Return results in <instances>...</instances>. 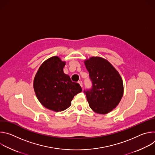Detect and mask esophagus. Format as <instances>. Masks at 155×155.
Masks as SVG:
<instances>
[{"label": "esophagus", "mask_w": 155, "mask_h": 155, "mask_svg": "<svg viewBox=\"0 0 155 155\" xmlns=\"http://www.w3.org/2000/svg\"><path fill=\"white\" fill-rule=\"evenodd\" d=\"M78 83L80 84V85L81 86V87H83V83H82V81H81V80L78 81Z\"/></svg>", "instance_id": "esophagus-1"}]
</instances>
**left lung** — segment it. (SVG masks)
Listing matches in <instances>:
<instances>
[{
    "label": "left lung",
    "mask_w": 155,
    "mask_h": 155,
    "mask_svg": "<svg viewBox=\"0 0 155 155\" xmlns=\"http://www.w3.org/2000/svg\"><path fill=\"white\" fill-rule=\"evenodd\" d=\"M92 81L90 90L84 91L90 108L96 113L107 114L120 103L123 95V83L118 72L107 60L91 57L84 61Z\"/></svg>",
    "instance_id": "1"
}]
</instances>
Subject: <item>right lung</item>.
Wrapping results in <instances>:
<instances>
[{
  "label": "right lung",
  "instance_id": "1",
  "mask_svg": "<svg viewBox=\"0 0 155 155\" xmlns=\"http://www.w3.org/2000/svg\"><path fill=\"white\" fill-rule=\"evenodd\" d=\"M65 65V62L58 56H53L41 64L34 80L38 100L42 105L56 112L69 108L74 96L82 91L80 84L64 73Z\"/></svg>",
  "mask_w": 155,
  "mask_h": 155
}]
</instances>
